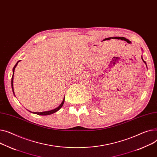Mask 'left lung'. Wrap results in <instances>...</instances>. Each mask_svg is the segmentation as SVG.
<instances>
[{
  "label": "left lung",
  "mask_w": 157,
  "mask_h": 157,
  "mask_svg": "<svg viewBox=\"0 0 157 157\" xmlns=\"http://www.w3.org/2000/svg\"><path fill=\"white\" fill-rule=\"evenodd\" d=\"M141 59H142V60H143V61L144 63L146 64V66H147V63H146V62H145V61L143 60V57H142V56H141Z\"/></svg>",
  "instance_id": "8db88e82"
}]
</instances>
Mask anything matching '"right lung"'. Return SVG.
<instances>
[{
    "mask_svg": "<svg viewBox=\"0 0 157 157\" xmlns=\"http://www.w3.org/2000/svg\"><path fill=\"white\" fill-rule=\"evenodd\" d=\"M19 61H20V60H19V61H17V63L16 64V65L14 66V67H13V76H12V79H11V87H12L13 92V93H14V96H15V94H14V87H13V79H14V70H15V68L16 67V66H17V64H18V62H19ZM64 100H65V97H64V98L63 100H62V103L60 104V105H59V107H57V108H56V109H53V110H48V111H45V112H34V113L37 114V115H40V116H48V115H50V114L54 113H55V112H57L59 109H61V107H62V105H64ZM29 112H31V113H33V112H31V111H29Z\"/></svg>",
    "mask_w": 157,
    "mask_h": 157,
    "instance_id": "add662e5",
    "label": "right lung"
}]
</instances>
